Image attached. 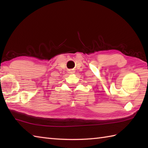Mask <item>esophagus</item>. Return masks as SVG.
Here are the masks:
<instances>
[{"instance_id":"obj_1","label":"esophagus","mask_w":148,"mask_h":148,"mask_svg":"<svg viewBox=\"0 0 148 148\" xmlns=\"http://www.w3.org/2000/svg\"><path fill=\"white\" fill-rule=\"evenodd\" d=\"M69 73H71V74H72V73H74V71H72V70H70L69 71Z\"/></svg>"}]
</instances>
